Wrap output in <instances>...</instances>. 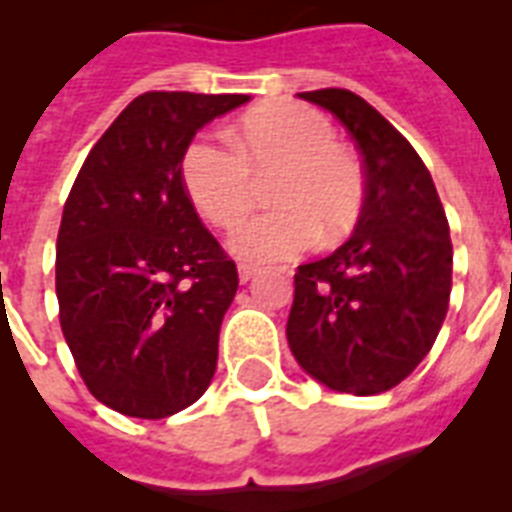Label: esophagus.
<instances>
[{
    "mask_svg": "<svg viewBox=\"0 0 512 512\" xmlns=\"http://www.w3.org/2000/svg\"><path fill=\"white\" fill-rule=\"evenodd\" d=\"M257 271H260L257 265H252V263H239V281H241V284H247L249 279H255Z\"/></svg>",
    "mask_w": 512,
    "mask_h": 512,
    "instance_id": "1",
    "label": "esophagus"
}]
</instances>
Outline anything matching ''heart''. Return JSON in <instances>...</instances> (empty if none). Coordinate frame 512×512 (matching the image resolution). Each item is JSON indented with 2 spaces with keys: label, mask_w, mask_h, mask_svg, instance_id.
<instances>
[{
  "label": "heart",
  "mask_w": 512,
  "mask_h": 512,
  "mask_svg": "<svg viewBox=\"0 0 512 512\" xmlns=\"http://www.w3.org/2000/svg\"><path fill=\"white\" fill-rule=\"evenodd\" d=\"M271 212L236 231L231 247L247 260H281L313 241L342 239L364 207V170L316 108L279 100L241 119L233 143L199 135L183 154V183L209 223L231 231L252 212L257 177Z\"/></svg>",
  "instance_id": "obj_1"
}]
</instances>
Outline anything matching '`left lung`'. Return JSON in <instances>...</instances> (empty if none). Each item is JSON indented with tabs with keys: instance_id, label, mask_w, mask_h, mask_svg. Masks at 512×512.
I'll list each match as a JSON object with an SVG mask.
<instances>
[{
	"instance_id": "1",
	"label": "left lung",
	"mask_w": 512,
	"mask_h": 512,
	"mask_svg": "<svg viewBox=\"0 0 512 512\" xmlns=\"http://www.w3.org/2000/svg\"><path fill=\"white\" fill-rule=\"evenodd\" d=\"M356 140L364 207L332 255L297 268L287 340L327 388L374 396L396 388L433 348L452 295V239L428 167L356 92H300Z\"/></svg>"
}]
</instances>
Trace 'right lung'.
Wrapping results in <instances>:
<instances>
[{"label": "right lung", "mask_w": 512, "mask_h": 512, "mask_svg": "<svg viewBox=\"0 0 512 512\" xmlns=\"http://www.w3.org/2000/svg\"><path fill=\"white\" fill-rule=\"evenodd\" d=\"M247 100L138 95L71 185L55 252L60 329L87 390L114 412L162 420L212 382L239 273L193 209L183 154Z\"/></svg>", "instance_id": "1"}]
</instances>
